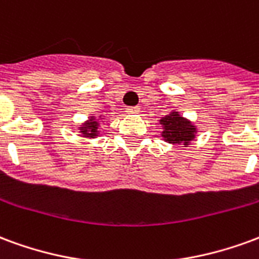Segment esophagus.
Wrapping results in <instances>:
<instances>
[{"mask_svg":"<svg viewBox=\"0 0 259 259\" xmlns=\"http://www.w3.org/2000/svg\"><path fill=\"white\" fill-rule=\"evenodd\" d=\"M126 112L127 113H139L140 112V108L139 107H127L126 108Z\"/></svg>","mask_w":259,"mask_h":259,"instance_id":"34e87169","label":"esophagus"}]
</instances>
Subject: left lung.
Listing matches in <instances>:
<instances>
[{
  "label": "left lung",
  "instance_id": "obj_1",
  "mask_svg": "<svg viewBox=\"0 0 259 259\" xmlns=\"http://www.w3.org/2000/svg\"><path fill=\"white\" fill-rule=\"evenodd\" d=\"M161 124H163V139L172 144L183 143L185 146H187L194 139L195 127L189 120L182 118L178 112H172L161 119Z\"/></svg>",
  "mask_w": 259,
  "mask_h": 259
}]
</instances>
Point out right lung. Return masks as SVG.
<instances>
[{
  "label": "right lung",
  "mask_w": 259,
  "mask_h": 259,
  "mask_svg": "<svg viewBox=\"0 0 259 259\" xmlns=\"http://www.w3.org/2000/svg\"><path fill=\"white\" fill-rule=\"evenodd\" d=\"M97 127H98L97 120H94V118H91L90 122L85 123L84 127H81L80 132H81L83 135L87 136V137H89V136H90V137H94V136H97Z\"/></svg>",
  "instance_id": "obj_1"
}]
</instances>
